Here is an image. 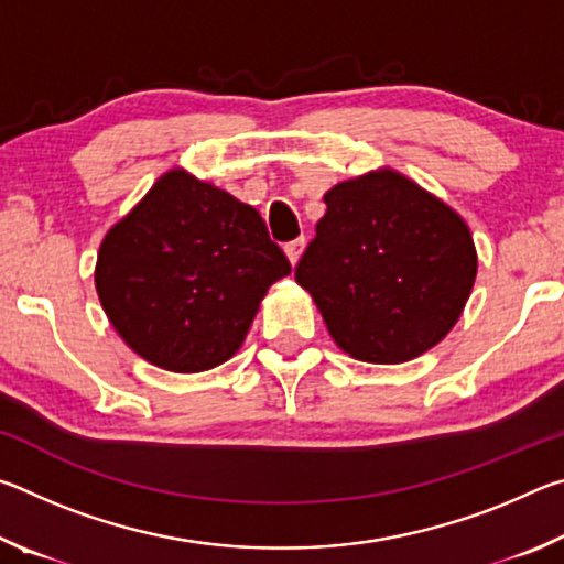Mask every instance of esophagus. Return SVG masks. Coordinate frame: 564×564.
I'll list each match as a JSON object with an SVG mask.
<instances>
[{"label":"esophagus","mask_w":564,"mask_h":564,"mask_svg":"<svg viewBox=\"0 0 564 564\" xmlns=\"http://www.w3.org/2000/svg\"><path fill=\"white\" fill-rule=\"evenodd\" d=\"M303 248H305V236H299V238H295V241L285 243V256H289V261H291L293 265L299 263Z\"/></svg>","instance_id":"esophagus-1"}]
</instances>
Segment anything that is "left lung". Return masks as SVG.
I'll list each match as a JSON object with an SVG mask.
<instances>
[{
  "label": "left lung",
  "mask_w": 564,
  "mask_h": 564,
  "mask_svg": "<svg viewBox=\"0 0 564 564\" xmlns=\"http://www.w3.org/2000/svg\"><path fill=\"white\" fill-rule=\"evenodd\" d=\"M323 202L295 281L338 348L366 362H405L441 343L477 273L463 218L390 169L343 181Z\"/></svg>",
  "instance_id": "1"
}]
</instances>
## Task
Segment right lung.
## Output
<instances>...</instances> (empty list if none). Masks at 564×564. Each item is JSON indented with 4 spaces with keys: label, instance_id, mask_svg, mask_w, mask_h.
<instances>
[{
    "label": "right lung",
    "instance_id": "obj_1",
    "mask_svg": "<svg viewBox=\"0 0 564 564\" xmlns=\"http://www.w3.org/2000/svg\"><path fill=\"white\" fill-rule=\"evenodd\" d=\"M289 273L253 206L176 169L109 228L94 283L133 352L202 373L241 348L265 291Z\"/></svg>",
    "mask_w": 564,
    "mask_h": 564
}]
</instances>
